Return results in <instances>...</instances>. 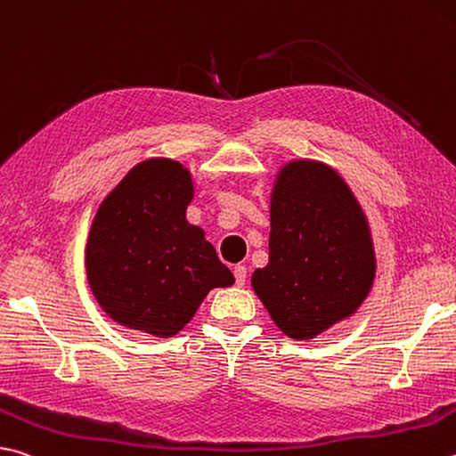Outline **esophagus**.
<instances>
[{
    "mask_svg": "<svg viewBox=\"0 0 456 456\" xmlns=\"http://www.w3.org/2000/svg\"><path fill=\"white\" fill-rule=\"evenodd\" d=\"M233 275H235V283L239 287H243L245 281H247V267H245V265H235Z\"/></svg>",
    "mask_w": 456,
    "mask_h": 456,
    "instance_id": "esophagus-1",
    "label": "esophagus"
}]
</instances>
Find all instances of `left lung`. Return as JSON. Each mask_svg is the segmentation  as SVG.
Segmentation results:
<instances>
[{
  "label": "left lung",
  "instance_id": "obj_1",
  "mask_svg": "<svg viewBox=\"0 0 456 456\" xmlns=\"http://www.w3.org/2000/svg\"><path fill=\"white\" fill-rule=\"evenodd\" d=\"M269 213V263L253 271V291L289 338L309 341L353 317L370 293L367 215L345 179L314 159L277 171Z\"/></svg>",
  "mask_w": 456,
  "mask_h": 456
}]
</instances>
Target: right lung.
Returning <instances> with one entry per match:
<instances>
[{
    "label": "right lung",
    "mask_w": 456,
    "mask_h": 456,
    "mask_svg": "<svg viewBox=\"0 0 456 456\" xmlns=\"http://www.w3.org/2000/svg\"><path fill=\"white\" fill-rule=\"evenodd\" d=\"M193 193L191 171L151 157L99 205L86 245L87 281L99 307L121 327L173 337L211 289L235 283L205 231L185 217Z\"/></svg>",
    "instance_id": "1"
}]
</instances>
